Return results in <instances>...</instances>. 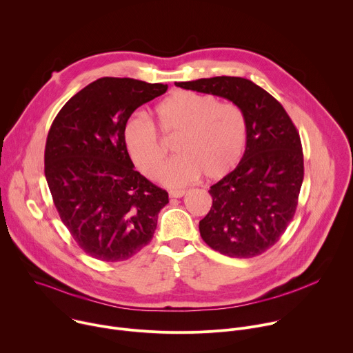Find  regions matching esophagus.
I'll return each mask as SVG.
<instances>
[{
    "instance_id": "1",
    "label": "esophagus",
    "mask_w": 353,
    "mask_h": 353,
    "mask_svg": "<svg viewBox=\"0 0 353 353\" xmlns=\"http://www.w3.org/2000/svg\"><path fill=\"white\" fill-rule=\"evenodd\" d=\"M185 194H187V191H184V190H173V191L169 192V195H170L172 198H181V196H184Z\"/></svg>"
}]
</instances>
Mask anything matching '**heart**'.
I'll return each instance as SVG.
<instances>
[{"label":"heart","instance_id":"obj_1","mask_svg":"<svg viewBox=\"0 0 353 353\" xmlns=\"http://www.w3.org/2000/svg\"><path fill=\"white\" fill-rule=\"evenodd\" d=\"M161 132L176 137L177 155L163 170L162 180L181 187L203 174L207 180L228 176L241 161L247 142V121L233 103H221L212 94L179 90L157 108ZM127 152L138 170L150 180L159 179L166 149L158 131L145 116H134L124 130Z\"/></svg>","mask_w":353,"mask_h":353}]
</instances>
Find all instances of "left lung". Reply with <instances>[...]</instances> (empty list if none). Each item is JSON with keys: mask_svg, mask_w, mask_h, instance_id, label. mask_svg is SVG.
I'll list each match as a JSON object with an SVG mask.
<instances>
[{"mask_svg": "<svg viewBox=\"0 0 353 353\" xmlns=\"http://www.w3.org/2000/svg\"><path fill=\"white\" fill-rule=\"evenodd\" d=\"M174 85L228 99L243 110V158L211 187L212 207L199 221V233L223 256L263 254L283 234L297 207L305 168L296 127L275 97L245 78L214 77Z\"/></svg>", "mask_w": 353, "mask_h": 353, "instance_id": "obj_1", "label": "left lung"}]
</instances>
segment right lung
<instances>
[{
    "mask_svg": "<svg viewBox=\"0 0 353 353\" xmlns=\"http://www.w3.org/2000/svg\"><path fill=\"white\" fill-rule=\"evenodd\" d=\"M168 85L100 78L74 94L48 131L44 174L63 223L90 257L116 263L137 254L169 203L134 169L124 130L131 114Z\"/></svg>",
    "mask_w": 353,
    "mask_h": 353,
    "instance_id": "right-lung-1",
    "label": "right lung"
}]
</instances>
